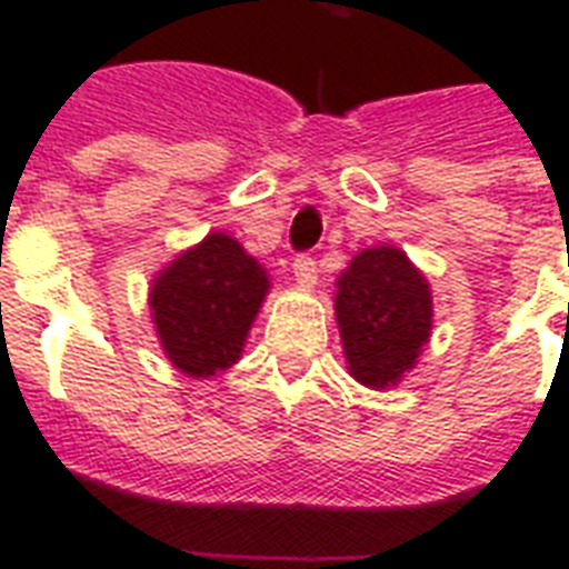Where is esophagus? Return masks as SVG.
<instances>
[{
	"label": "esophagus",
	"mask_w": 569,
	"mask_h": 569,
	"mask_svg": "<svg viewBox=\"0 0 569 569\" xmlns=\"http://www.w3.org/2000/svg\"><path fill=\"white\" fill-rule=\"evenodd\" d=\"M292 271H295V280L301 286H316V280H319V268H316V259L310 257V253H298L292 262Z\"/></svg>",
	"instance_id": "esophagus-1"
}]
</instances>
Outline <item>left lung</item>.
<instances>
[{
    "mask_svg": "<svg viewBox=\"0 0 569 569\" xmlns=\"http://www.w3.org/2000/svg\"><path fill=\"white\" fill-rule=\"evenodd\" d=\"M337 319L348 372L387 389L413 369L431 333V292L398 248H369L339 277Z\"/></svg>",
    "mask_w": 569,
    "mask_h": 569,
    "instance_id": "obj_1",
    "label": "left lung"
}]
</instances>
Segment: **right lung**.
<instances>
[{"instance_id": "add662e5", "label": "right lung", "mask_w": 569, "mask_h": 569, "mask_svg": "<svg viewBox=\"0 0 569 569\" xmlns=\"http://www.w3.org/2000/svg\"><path fill=\"white\" fill-rule=\"evenodd\" d=\"M268 292L266 271L223 232L206 236L156 277V333L180 372L209 378L230 369Z\"/></svg>"}]
</instances>
